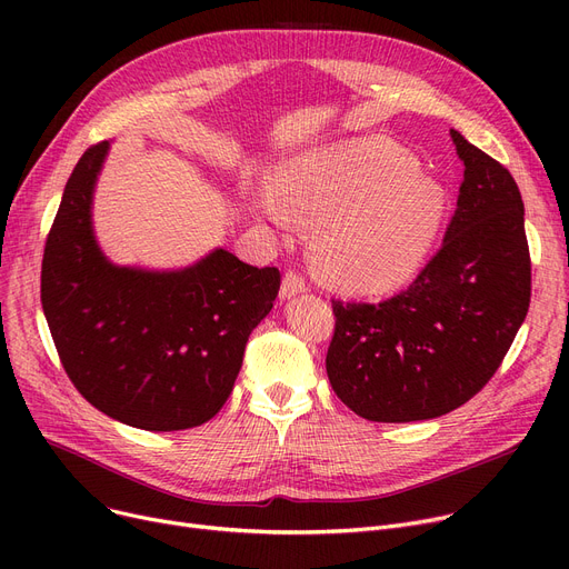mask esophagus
<instances>
[{
  "label": "esophagus",
  "mask_w": 569,
  "mask_h": 569,
  "mask_svg": "<svg viewBox=\"0 0 569 569\" xmlns=\"http://www.w3.org/2000/svg\"><path fill=\"white\" fill-rule=\"evenodd\" d=\"M307 290V281L300 272H295V269H288L283 274V283H281V297H295Z\"/></svg>",
  "instance_id": "obj_1"
}]
</instances>
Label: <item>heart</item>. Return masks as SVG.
I'll use <instances>...</instances> for the list:
<instances>
[{
	"label": "heart",
	"mask_w": 569,
	"mask_h": 569,
	"mask_svg": "<svg viewBox=\"0 0 569 569\" xmlns=\"http://www.w3.org/2000/svg\"><path fill=\"white\" fill-rule=\"evenodd\" d=\"M251 204L279 228L292 217L313 223L316 274L348 292L406 283L445 221V191L385 138H352L290 159L274 170V189H258Z\"/></svg>",
	"instance_id": "heart-1"
}]
</instances>
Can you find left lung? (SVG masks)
Returning a JSON list of instances; mask_svg holds the SVG:
<instances>
[{
  "label": "left lung",
  "mask_w": 569,
  "mask_h": 569,
  "mask_svg": "<svg viewBox=\"0 0 569 569\" xmlns=\"http://www.w3.org/2000/svg\"><path fill=\"white\" fill-rule=\"evenodd\" d=\"M463 161L440 251L399 295L332 300L327 376L371 422H417L472 399L498 371L530 305V253L515 177L459 131Z\"/></svg>",
  "instance_id": "left-lung-1"
}]
</instances>
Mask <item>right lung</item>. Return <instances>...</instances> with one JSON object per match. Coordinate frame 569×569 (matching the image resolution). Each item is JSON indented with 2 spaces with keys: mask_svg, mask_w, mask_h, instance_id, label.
I'll return each instance as SVG.
<instances>
[{
  "mask_svg": "<svg viewBox=\"0 0 569 569\" xmlns=\"http://www.w3.org/2000/svg\"><path fill=\"white\" fill-rule=\"evenodd\" d=\"M110 142L76 163L46 239L41 305L76 390L144 431L204 425L228 401L249 335L281 274L217 249L177 272L117 267L92 230V193Z\"/></svg>",
  "mask_w": 569,
  "mask_h": 569,
  "instance_id": "add662e5",
  "label": "right lung"
}]
</instances>
